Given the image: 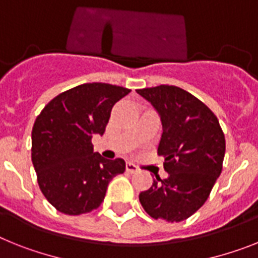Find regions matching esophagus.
<instances>
[{"label":"esophagus","instance_id":"34e87169","mask_svg":"<svg viewBox=\"0 0 258 258\" xmlns=\"http://www.w3.org/2000/svg\"><path fill=\"white\" fill-rule=\"evenodd\" d=\"M125 170L128 173H131V174H134V173L138 172V166H136L135 164H133V162H127V164H125Z\"/></svg>","mask_w":258,"mask_h":258}]
</instances>
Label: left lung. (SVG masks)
I'll use <instances>...</instances> for the list:
<instances>
[{"label": "left lung", "instance_id": "obj_1", "mask_svg": "<svg viewBox=\"0 0 258 258\" xmlns=\"http://www.w3.org/2000/svg\"><path fill=\"white\" fill-rule=\"evenodd\" d=\"M159 112L162 135L157 153L168 177H156L139 194L153 219L182 222L205 205L220 176L226 139L219 120L197 97L173 85L136 90Z\"/></svg>", "mask_w": 258, "mask_h": 258}]
</instances>
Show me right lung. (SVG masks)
Listing matches in <instances>:
<instances>
[{"label":"right lung","instance_id":"add662e5","mask_svg":"<svg viewBox=\"0 0 258 258\" xmlns=\"http://www.w3.org/2000/svg\"><path fill=\"white\" fill-rule=\"evenodd\" d=\"M130 89L103 82L69 89L45 105L31 134V160L39 187L57 211L81 215L98 209L107 185L125 170L122 159L93 151V135H103L112 106Z\"/></svg>","mask_w":258,"mask_h":258}]
</instances>
